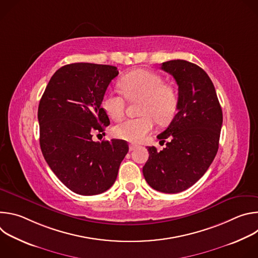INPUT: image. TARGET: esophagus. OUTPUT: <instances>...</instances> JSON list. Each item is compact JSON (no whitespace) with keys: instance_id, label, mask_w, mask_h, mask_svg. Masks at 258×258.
<instances>
[{"instance_id":"obj_1","label":"esophagus","mask_w":258,"mask_h":258,"mask_svg":"<svg viewBox=\"0 0 258 258\" xmlns=\"http://www.w3.org/2000/svg\"><path fill=\"white\" fill-rule=\"evenodd\" d=\"M138 145H135V144H130V151H134L138 148Z\"/></svg>"}]
</instances>
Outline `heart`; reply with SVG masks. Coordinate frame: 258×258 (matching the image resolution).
Listing matches in <instances>:
<instances>
[{
	"mask_svg": "<svg viewBox=\"0 0 258 258\" xmlns=\"http://www.w3.org/2000/svg\"><path fill=\"white\" fill-rule=\"evenodd\" d=\"M120 92L130 101H138L141 117L128 118L116 124L112 134L115 138L133 143H139L154 128L155 121L165 124L169 122L177 108V93L173 86L163 83L158 73L147 69H135L124 75L118 83ZM105 114L112 120L122 118L125 109L124 99L107 91L101 100Z\"/></svg>",
	"mask_w": 258,
	"mask_h": 258,
	"instance_id": "b5f03b06",
	"label": "heart"
}]
</instances>
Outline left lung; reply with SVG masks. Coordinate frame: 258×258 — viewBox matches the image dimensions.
Returning <instances> with one entry per match:
<instances>
[{
	"instance_id": "8db88e82",
	"label": "left lung",
	"mask_w": 258,
	"mask_h": 258,
	"mask_svg": "<svg viewBox=\"0 0 258 258\" xmlns=\"http://www.w3.org/2000/svg\"><path fill=\"white\" fill-rule=\"evenodd\" d=\"M178 86L177 112L168 127L157 136L167 139L160 152L147 147L149 159L143 167L146 181L154 190L175 194L202 177L212 163L223 124V111L207 73L186 60L163 62Z\"/></svg>"
}]
</instances>
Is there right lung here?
<instances>
[{"instance_id": "right-lung-1", "label": "right lung", "mask_w": 258, "mask_h": 258, "mask_svg": "<svg viewBox=\"0 0 258 258\" xmlns=\"http://www.w3.org/2000/svg\"><path fill=\"white\" fill-rule=\"evenodd\" d=\"M117 67L72 63L59 68L40 101V145L48 165L64 185L80 195L111 187L128 151L122 140L94 142L93 133L110 124L101 107Z\"/></svg>"}]
</instances>
